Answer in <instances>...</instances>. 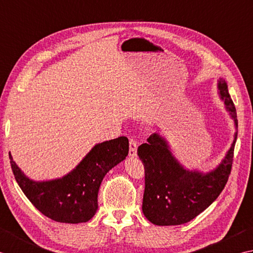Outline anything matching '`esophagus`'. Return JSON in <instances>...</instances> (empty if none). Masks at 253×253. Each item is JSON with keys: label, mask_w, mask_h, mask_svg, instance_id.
Wrapping results in <instances>:
<instances>
[{"label": "esophagus", "mask_w": 253, "mask_h": 253, "mask_svg": "<svg viewBox=\"0 0 253 253\" xmlns=\"http://www.w3.org/2000/svg\"><path fill=\"white\" fill-rule=\"evenodd\" d=\"M137 153V142L133 137L130 138V145H128V155L131 157L136 156Z\"/></svg>", "instance_id": "1"}]
</instances>
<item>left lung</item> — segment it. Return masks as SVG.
Returning a JSON list of instances; mask_svg holds the SVG:
<instances>
[{
    "mask_svg": "<svg viewBox=\"0 0 253 253\" xmlns=\"http://www.w3.org/2000/svg\"><path fill=\"white\" fill-rule=\"evenodd\" d=\"M220 98L235 121L236 108L224 80L218 82ZM237 140L235 133L231 147L217 168L208 173L187 170L172 156L165 138L154 133L137 148L145 169V190L142 210L151 223L158 226L185 224L202 213L223 191L233 165Z\"/></svg>",
    "mask_w": 253,
    "mask_h": 253,
    "instance_id": "left-lung-1",
    "label": "left lung"
}]
</instances>
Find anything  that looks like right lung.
Listing matches in <instances>:
<instances>
[{
    "mask_svg": "<svg viewBox=\"0 0 253 253\" xmlns=\"http://www.w3.org/2000/svg\"><path fill=\"white\" fill-rule=\"evenodd\" d=\"M126 136L97 144L76 168L60 179L36 182L27 178L11 159L14 177L24 194L44 216L59 223L88 221L98 209V191L106 173L126 159Z\"/></svg>",
    "mask_w": 253,
    "mask_h": 253,
    "instance_id": "add662e5",
    "label": "right lung"
}]
</instances>
